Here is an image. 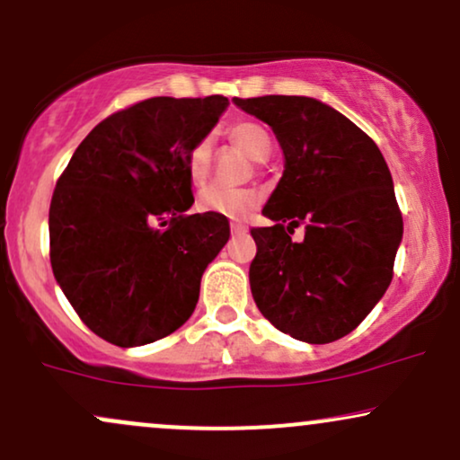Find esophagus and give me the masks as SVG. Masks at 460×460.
Segmentation results:
<instances>
[{"instance_id": "obj_1", "label": "esophagus", "mask_w": 460, "mask_h": 460, "mask_svg": "<svg viewBox=\"0 0 460 460\" xmlns=\"http://www.w3.org/2000/svg\"><path fill=\"white\" fill-rule=\"evenodd\" d=\"M230 230H232V234H245L247 226L243 224V221H230Z\"/></svg>"}]
</instances>
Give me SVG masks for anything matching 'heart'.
<instances>
[{"label": "heart", "mask_w": 460, "mask_h": 460, "mask_svg": "<svg viewBox=\"0 0 460 460\" xmlns=\"http://www.w3.org/2000/svg\"><path fill=\"white\" fill-rule=\"evenodd\" d=\"M226 135L234 146L252 159L264 161L271 155L273 142L271 135L261 122L256 120H236L228 124ZM210 174V142L207 137L198 139L187 153V176L193 187H202ZM261 202V196L253 189H226L208 187L198 196L196 207L202 213L221 215L228 219H243L252 213Z\"/></svg>", "instance_id": "b5f03b06"}]
</instances>
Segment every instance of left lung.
I'll return each instance as SVG.
<instances>
[{"mask_svg": "<svg viewBox=\"0 0 460 460\" xmlns=\"http://www.w3.org/2000/svg\"><path fill=\"white\" fill-rule=\"evenodd\" d=\"M273 128L286 170L252 228L258 310L310 344L344 338L370 314L394 278L402 213L376 144L347 116L307 96L234 99ZM304 225L305 239L292 241Z\"/></svg>", "mask_w": 460, "mask_h": 460, "instance_id": "1", "label": "left lung"}]
</instances>
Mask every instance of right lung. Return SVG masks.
Here are the masks:
<instances>
[{
	"label": "right lung",
	"instance_id": "add662e5",
	"mask_svg": "<svg viewBox=\"0 0 460 460\" xmlns=\"http://www.w3.org/2000/svg\"><path fill=\"white\" fill-rule=\"evenodd\" d=\"M228 99L155 96L111 113L75 150L49 207V256L85 327L116 347L170 336L193 314L228 219L189 215L187 153Z\"/></svg>",
	"mask_w": 460,
	"mask_h": 460
}]
</instances>
